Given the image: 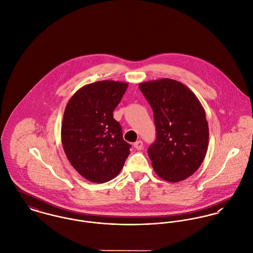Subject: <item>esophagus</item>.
<instances>
[{
	"instance_id": "34e87169",
	"label": "esophagus",
	"mask_w": 253,
	"mask_h": 253,
	"mask_svg": "<svg viewBox=\"0 0 253 253\" xmlns=\"http://www.w3.org/2000/svg\"><path fill=\"white\" fill-rule=\"evenodd\" d=\"M134 146H135L136 149L141 150V149L143 148V143H142L141 140H137V141L134 143Z\"/></svg>"
}]
</instances>
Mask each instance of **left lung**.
Masks as SVG:
<instances>
[{
	"instance_id": "8db88e82",
	"label": "left lung",
	"mask_w": 253,
	"mask_h": 253,
	"mask_svg": "<svg viewBox=\"0 0 253 253\" xmlns=\"http://www.w3.org/2000/svg\"><path fill=\"white\" fill-rule=\"evenodd\" d=\"M139 87L154 114L157 137L148 148L152 167L166 181L184 180L201 166L208 150L205 110L196 95L179 82L161 79Z\"/></svg>"
}]
</instances>
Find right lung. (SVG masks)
<instances>
[{
    "label": "right lung",
    "instance_id": "add662e5",
    "mask_svg": "<svg viewBox=\"0 0 253 253\" xmlns=\"http://www.w3.org/2000/svg\"><path fill=\"white\" fill-rule=\"evenodd\" d=\"M128 84L102 81L84 85L69 100L61 127L68 160L85 179L104 183L123 168L131 144L123 140L113 111Z\"/></svg>",
    "mask_w": 253,
    "mask_h": 253
}]
</instances>
